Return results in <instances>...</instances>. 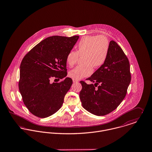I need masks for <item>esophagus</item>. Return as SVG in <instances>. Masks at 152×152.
<instances>
[{
    "label": "esophagus",
    "instance_id": "esophagus-1",
    "mask_svg": "<svg viewBox=\"0 0 152 152\" xmlns=\"http://www.w3.org/2000/svg\"><path fill=\"white\" fill-rule=\"evenodd\" d=\"M72 80H73V83H76V82H78L77 80H76V79H72Z\"/></svg>",
    "mask_w": 152,
    "mask_h": 152
}]
</instances>
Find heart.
<instances>
[{
    "label": "heart",
    "mask_w": 152,
    "mask_h": 152,
    "mask_svg": "<svg viewBox=\"0 0 152 152\" xmlns=\"http://www.w3.org/2000/svg\"><path fill=\"white\" fill-rule=\"evenodd\" d=\"M77 51H70L66 58V64L70 67L73 66L79 56H83L85 64L77 66L69 72V77L80 80L90 76L93 67L99 68L105 62L110 50L108 39L102 35L86 36L82 38L77 46Z\"/></svg>",
    "instance_id": "heart-1"
}]
</instances>
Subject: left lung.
Returning a JSON list of instances; mask_svg holds the SVG:
<instances>
[{
	"instance_id": "obj_1",
	"label": "left lung",
	"mask_w": 152,
	"mask_h": 152,
	"mask_svg": "<svg viewBox=\"0 0 152 152\" xmlns=\"http://www.w3.org/2000/svg\"><path fill=\"white\" fill-rule=\"evenodd\" d=\"M86 80L95 83L98 88L80 81L82 88L79 96L84 109L103 116L118 107L126 94L131 75L129 60L116 42L110 41L105 62Z\"/></svg>"
}]
</instances>
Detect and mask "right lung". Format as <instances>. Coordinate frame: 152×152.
<instances>
[{"mask_svg": "<svg viewBox=\"0 0 152 152\" xmlns=\"http://www.w3.org/2000/svg\"><path fill=\"white\" fill-rule=\"evenodd\" d=\"M79 37L52 36L41 41L23 58L20 70L18 88L24 105L39 118H46L62 107L73 81L66 77V58Z\"/></svg>", "mask_w": 152, "mask_h": 152, "instance_id": "add662e5", "label": "right lung"}]
</instances>
